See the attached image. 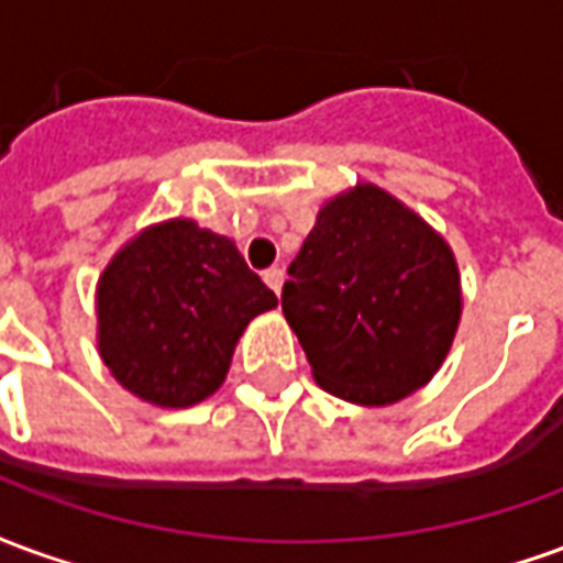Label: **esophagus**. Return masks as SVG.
<instances>
[{
    "instance_id": "34e87169",
    "label": "esophagus",
    "mask_w": 563,
    "mask_h": 563,
    "mask_svg": "<svg viewBox=\"0 0 563 563\" xmlns=\"http://www.w3.org/2000/svg\"><path fill=\"white\" fill-rule=\"evenodd\" d=\"M262 280L268 283V289H274V292H280L283 268H268V271H265V274H262Z\"/></svg>"
}]
</instances>
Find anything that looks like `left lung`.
I'll return each mask as SVG.
<instances>
[{"mask_svg":"<svg viewBox=\"0 0 563 563\" xmlns=\"http://www.w3.org/2000/svg\"><path fill=\"white\" fill-rule=\"evenodd\" d=\"M280 301L319 386L379 407L422 389L443 365L461 319V277L422 217L358 184L319 210Z\"/></svg>","mask_w":563,"mask_h":563,"instance_id":"obj_1","label":"left lung"}]
</instances>
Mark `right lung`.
<instances>
[{"instance_id": "1", "label": "right lung", "mask_w": 563, "mask_h": 563, "mask_svg": "<svg viewBox=\"0 0 563 563\" xmlns=\"http://www.w3.org/2000/svg\"><path fill=\"white\" fill-rule=\"evenodd\" d=\"M271 307L277 295L229 238L192 220L159 222L99 277V353L141 401L192 407L220 389L238 338Z\"/></svg>"}]
</instances>
